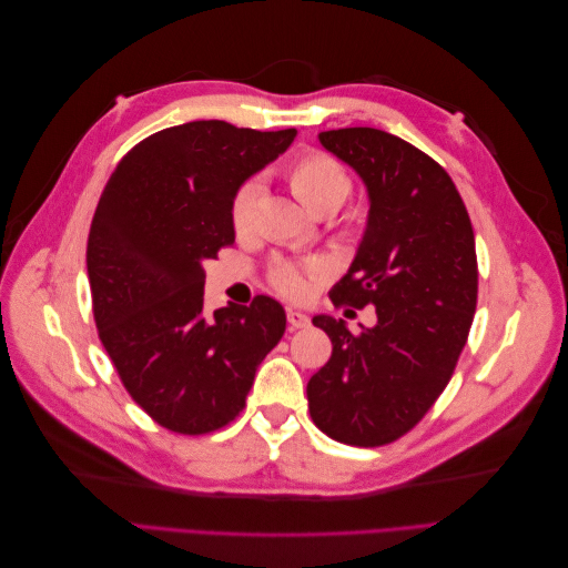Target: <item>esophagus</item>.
Returning a JSON list of instances; mask_svg holds the SVG:
<instances>
[{"label": "esophagus", "instance_id": "esophagus-1", "mask_svg": "<svg viewBox=\"0 0 568 568\" xmlns=\"http://www.w3.org/2000/svg\"><path fill=\"white\" fill-rule=\"evenodd\" d=\"M286 320L291 324V329H305V326H311V317L301 311H291V307L286 311Z\"/></svg>", "mask_w": 568, "mask_h": 568}]
</instances>
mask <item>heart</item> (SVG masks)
<instances>
[{
  "label": "heart",
  "instance_id": "1",
  "mask_svg": "<svg viewBox=\"0 0 568 568\" xmlns=\"http://www.w3.org/2000/svg\"><path fill=\"white\" fill-rule=\"evenodd\" d=\"M288 184L291 192L305 205L307 211L317 215L334 213L338 205L351 194V178L343 165L326 156V153L311 151L303 153L288 168ZM263 196L261 180H248L236 189V194L230 205V220L236 234H248L255 225V209ZM326 274L324 263L307 261V263H280L270 274L272 288L288 301H303L311 294L315 280H322Z\"/></svg>",
  "mask_w": 568,
  "mask_h": 568
}]
</instances>
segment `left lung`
I'll use <instances>...</instances> for the list:
<instances>
[{
    "mask_svg": "<svg viewBox=\"0 0 568 568\" xmlns=\"http://www.w3.org/2000/svg\"><path fill=\"white\" fill-rule=\"evenodd\" d=\"M369 199L367 227L334 305H374L376 324L351 334L315 315L332 357L307 382L317 428L374 448L407 434L448 386L476 311L474 230L450 175L424 151L374 128L320 132Z\"/></svg>",
    "mask_w": 568,
    "mask_h": 568,
    "instance_id": "1",
    "label": "left lung"
}]
</instances>
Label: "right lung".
<instances>
[{
  "label": "right lung",
  "mask_w": 568,
  "mask_h": 568,
  "mask_svg": "<svg viewBox=\"0 0 568 568\" xmlns=\"http://www.w3.org/2000/svg\"><path fill=\"white\" fill-rule=\"evenodd\" d=\"M296 130L194 120L136 144L99 199L88 277L99 338L146 415L199 436L244 409L255 369L286 329L270 296L205 313V261L234 244L230 205Z\"/></svg>",
  "instance_id": "obj_1"
}]
</instances>
